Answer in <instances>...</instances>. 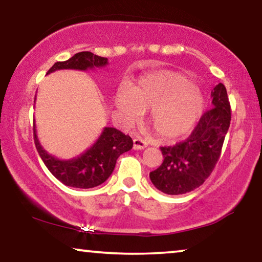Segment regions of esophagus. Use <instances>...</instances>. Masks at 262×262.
Segmentation results:
<instances>
[{
	"label": "esophagus",
	"mask_w": 262,
	"mask_h": 262,
	"mask_svg": "<svg viewBox=\"0 0 262 262\" xmlns=\"http://www.w3.org/2000/svg\"><path fill=\"white\" fill-rule=\"evenodd\" d=\"M147 147V142L141 138H136L133 140V148L134 149H143Z\"/></svg>",
	"instance_id": "34e87169"
}]
</instances>
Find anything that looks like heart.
Instances as JSON below:
<instances>
[{
  "label": "heart",
  "mask_w": 262,
  "mask_h": 262,
  "mask_svg": "<svg viewBox=\"0 0 262 262\" xmlns=\"http://www.w3.org/2000/svg\"><path fill=\"white\" fill-rule=\"evenodd\" d=\"M114 102L127 123L138 121L148 110V122L165 140L189 133L204 110L201 90L183 73L169 70L143 76L128 90L121 88Z\"/></svg>",
  "instance_id": "b5f03b06"
}]
</instances>
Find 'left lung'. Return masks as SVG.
<instances>
[{
  "mask_svg": "<svg viewBox=\"0 0 262 262\" xmlns=\"http://www.w3.org/2000/svg\"><path fill=\"white\" fill-rule=\"evenodd\" d=\"M212 108L205 112L185 141L160 147L163 164L149 173L150 182L161 192L183 194L200 187L211 174L229 129L231 112L222 83L211 91Z\"/></svg>",
  "mask_w": 262,
  "mask_h": 262,
  "instance_id": "8db88e82",
  "label": "left lung"
}]
</instances>
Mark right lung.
Listing matches in <instances>:
<instances>
[{"label": "right lung", "instance_id": "1", "mask_svg": "<svg viewBox=\"0 0 262 262\" xmlns=\"http://www.w3.org/2000/svg\"><path fill=\"white\" fill-rule=\"evenodd\" d=\"M106 65V58L98 57L91 52H79L69 60L57 61L47 73L64 69L85 71L88 69L104 68ZM33 129L36 150L49 171L64 185L79 189H91L104 183L115 168L117 158L133 147L129 135L123 134L116 128L105 127L97 141L83 154L71 160H60L42 148L36 136L35 126Z\"/></svg>", "mask_w": 262, "mask_h": 262}]
</instances>
